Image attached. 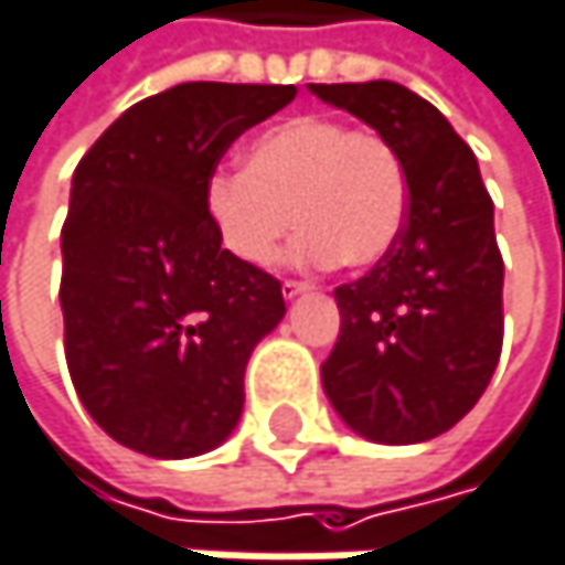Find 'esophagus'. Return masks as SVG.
I'll return each instance as SVG.
<instances>
[{"label":"esophagus","instance_id":"obj_1","mask_svg":"<svg viewBox=\"0 0 565 565\" xmlns=\"http://www.w3.org/2000/svg\"><path fill=\"white\" fill-rule=\"evenodd\" d=\"M308 291H311L308 280H285V285H280V295H285V301H295V298H301Z\"/></svg>","mask_w":565,"mask_h":565}]
</instances>
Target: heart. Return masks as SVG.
Segmentation results:
<instances>
[{
	"mask_svg": "<svg viewBox=\"0 0 565 565\" xmlns=\"http://www.w3.org/2000/svg\"><path fill=\"white\" fill-rule=\"evenodd\" d=\"M204 207L221 244L264 267L295 221V264L367 270L381 264L407 221V171L394 145L324 115L288 118L260 131L247 168H214Z\"/></svg>",
	"mask_w": 565,
	"mask_h": 565,
	"instance_id": "heart-1",
	"label": "heart"
}]
</instances>
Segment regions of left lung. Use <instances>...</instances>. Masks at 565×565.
<instances>
[{
    "instance_id": "obj_1",
    "label": "left lung",
    "mask_w": 565,
    "mask_h": 565,
    "mask_svg": "<svg viewBox=\"0 0 565 565\" xmlns=\"http://www.w3.org/2000/svg\"><path fill=\"white\" fill-rule=\"evenodd\" d=\"M394 145L407 221L394 250L334 291L341 334L321 364L338 417L374 444H424L483 397L503 348V257L480 164L454 125L397 82L308 85Z\"/></svg>"
}]
</instances>
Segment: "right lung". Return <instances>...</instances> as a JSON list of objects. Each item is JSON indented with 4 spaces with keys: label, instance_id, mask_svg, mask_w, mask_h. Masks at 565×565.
<instances>
[{
    "label": "right lung",
    "instance_id": "right-lung-1",
    "mask_svg": "<svg viewBox=\"0 0 565 565\" xmlns=\"http://www.w3.org/2000/svg\"><path fill=\"white\" fill-rule=\"evenodd\" d=\"M295 85L184 82L121 111L72 174L62 318L72 384L121 447L184 460L221 447L244 411L250 351L285 318L280 280L237 260L204 184Z\"/></svg>",
    "mask_w": 565,
    "mask_h": 565
}]
</instances>
